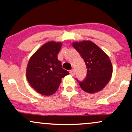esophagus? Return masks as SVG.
I'll list each match as a JSON object with an SVG mask.
<instances>
[{"mask_svg": "<svg viewBox=\"0 0 132 132\" xmlns=\"http://www.w3.org/2000/svg\"><path fill=\"white\" fill-rule=\"evenodd\" d=\"M70 75H72V76L75 75V70H74L73 69L71 70L70 71Z\"/></svg>", "mask_w": 132, "mask_h": 132, "instance_id": "obj_1", "label": "esophagus"}]
</instances>
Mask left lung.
Masks as SVG:
<instances>
[{
  "mask_svg": "<svg viewBox=\"0 0 132 132\" xmlns=\"http://www.w3.org/2000/svg\"><path fill=\"white\" fill-rule=\"evenodd\" d=\"M72 46L80 53L87 67L86 78L78 82L83 91L95 93L101 91L111 80L112 65L109 56L91 41L73 42Z\"/></svg>",
  "mask_w": 132,
  "mask_h": 132,
  "instance_id": "1",
  "label": "left lung"
}]
</instances>
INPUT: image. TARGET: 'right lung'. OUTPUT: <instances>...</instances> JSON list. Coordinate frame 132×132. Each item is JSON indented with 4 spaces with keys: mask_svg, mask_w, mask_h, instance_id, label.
I'll list each match as a JSON object with an SVG mask.
<instances>
[{
    "mask_svg": "<svg viewBox=\"0 0 132 132\" xmlns=\"http://www.w3.org/2000/svg\"><path fill=\"white\" fill-rule=\"evenodd\" d=\"M62 46L60 42H47L32 54L28 63L26 70L28 81L42 95L55 93L62 78L69 74L62 67L61 62L57 59Z\"/></svg>",
    "mask_w": 132,
    "mask_h": 132,
    "instance_id": "obj_1",
    "label": "right lung"
}]
</instances>
